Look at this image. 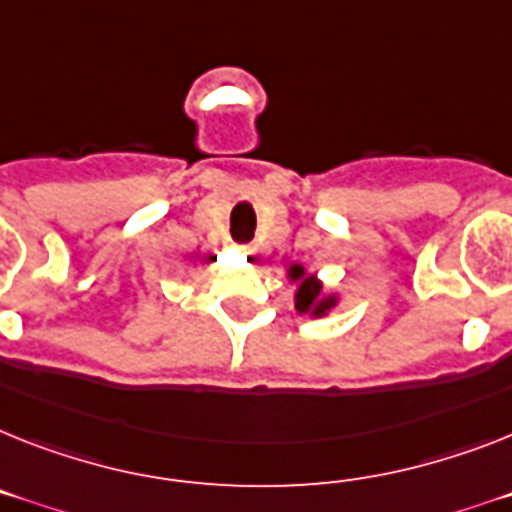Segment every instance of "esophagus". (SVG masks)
Wrapping results in <instances>:
<instances>
[{"label":"esophagus","mask_w":512,"mask_h":512,"mask_svg":"<svg viewBox=\"0 0 512 512\" xmlns=\"http://www.w3.org/2000/svg\"><path fill=\"white\" fill-rule=\"evenodd\" d=\"M242 255L247 257V260H255L257 249H255V247H242Z\"/></svg>","instance_id":"esophagus-1"}]
</instances>
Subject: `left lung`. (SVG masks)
I'll return each instance as SVG.
<instances>
[{
  "mask_svg": "<svg viewBox=\"0 0 512 512\" xmlns=\"http://www.w3.org/2000/svg\"><path fill=\"white\" fill-rule=\"evenodd\" d=\"M286 278L289 283H294V309L299 315L325 317L341 302V296L325 289V283L317 278V273L307 270L304 265L291 263Z\"/></svg>",
  "mask_w": 512,
  "mask_h": 512,
  "instance_id": "8db88e82",
  "label": "left lung"
}]
</instances>
